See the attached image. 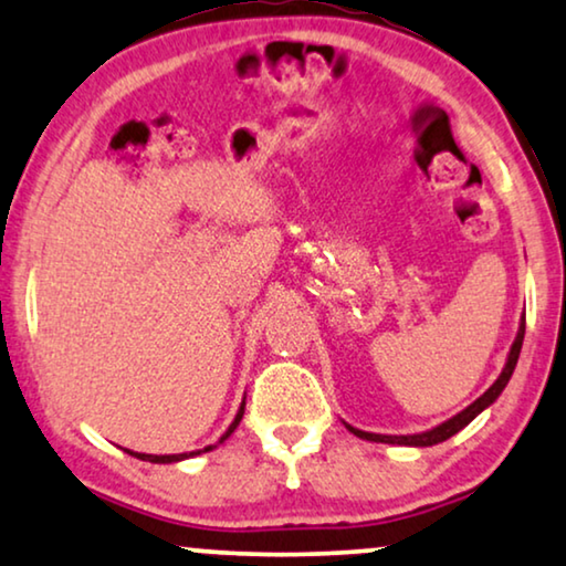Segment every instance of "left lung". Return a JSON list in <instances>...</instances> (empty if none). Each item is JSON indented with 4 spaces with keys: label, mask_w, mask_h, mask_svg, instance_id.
Here are the masks:
<instances>
[{
    "label": "left lung",
    "mask_w": 566,
    "mask_h": 566,
    "mask_svg": "<svg viewBox=\"0 0 566 566\" xmlns=\"http://www.w3.org/2000/svg\"><path fill=\"white\" fill-rule=\"evenodd\" d=\"M523 338H525V318L520 321L517 326V336L515 342H512L510 346V354H507V361H504L500 378H496L492 386H489V390L484 396H479L476 401H473L471 406H465V409L461 413H455V417H450L448 421H442V424H437L432 429H427V432H417V434H375V432H365V429H357L352 424H346V429H349L352 434H357L359 440H370V442H388V446H409V448H429V446H437V442H446L448 437H453L461 432L463 427H469L473 419L479 417L481 411L489 409L496 398L502 396V390L507 388V382L512 378V373H515V365H517V357H520V349H523Z\"/></svg>",
    "instance_id": "left-lung-1"
}]
</instances>
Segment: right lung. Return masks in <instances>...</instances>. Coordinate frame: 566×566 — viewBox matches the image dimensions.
Here are the masks:
<instances>
[{"label":"right lung","mask_w":566,"mask_h":566,"mask_svg":"<svg viewBox=\"0 0 566 566\" xmlns=\"http://www.w3.org/2000/svg\"><path fill=\"white\" fill-rule=\"evenodd\" d=\"M243 411H245V398H243V403H240V409H238V413H235V419H232V424L228 427V432H224V434L220 437V442H217V446H222V442L228 440V437H230L232 432H235L238 424H240V419H243ZM217 446H207L205 450H193V453H178V455H147V453H132V450H126V453L134 455V458H139V461H149V463H178V461H186V458L209 453V450H214Z\"/></svg>","instance_id":"obj_1"}]
</instances>
